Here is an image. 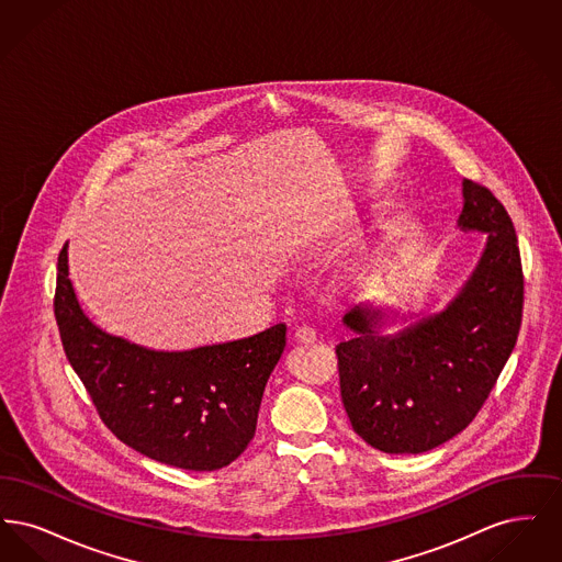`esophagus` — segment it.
I'll list each match as a JSON object with an SVG mask.
<instances>
[{"label":"esophagus","mask_w":562,"mask_h":562,"mask_svg":"<svg viewBox=\"0 0 562 562\" xmlns=\"http://www.w3.org/2000/svg\"><path fill=\"white\" fill-rule=\"evenodd\" d=\"M316 330L312 328V326H299L296 330H294V341L296 344H301V346H312V344H316Z\"/></svg>","instance_id":"34e87169"}]
</instances>
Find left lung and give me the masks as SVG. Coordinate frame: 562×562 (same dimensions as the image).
Masks as SVG:
<instances>
[{
	"label": "left lung",
	"instance_id": "obj_1",
	"mask_svg": "<svg viewBox=\"0 0 562 562\" xmlns=\"http://www.w3.org/2000/svg\"><path fill=\"white\" fill-rule=\"evenodd\" d=\"M461 232L486 236L481 259L436 314L383 333L387 312L358 303L337 346L341 398L353 431L392 454L431 451L476 417L516 346L522 266L504 204L463 179Z\"/></svg>",
	"mask_w": 562,
	"mask_h": 562
}]
</instances>
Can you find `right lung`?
I'll use <instances>...</instances> for the list:
<instances>
[{
    "instance_id": "add662e5",
    "label": "right lung",
    "mask_w": 562,
    "mask_h": 562,
    "mask_svg": "<svg viewBox=\"0 0 562 562\" xmlns=\"http://www.w3.org/2000/svg\"><path fill=\"white\" fill-rule=\"evenodd\" d=\"M54 316L105 426L134 451L193 472L225 468L248 447L269 374L286 346V324L183 351L109 335L81 310L67 244L58 255Z\"/></svg>"
}]
</instances>
